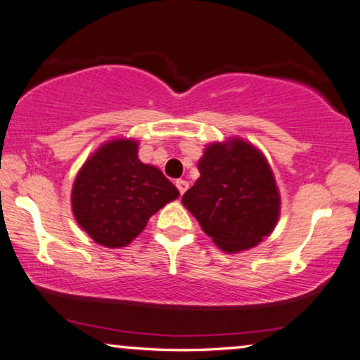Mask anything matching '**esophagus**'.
<instances>
[{
    "label": "esophagus",
    "instance_id": "obj_1",
    "mask_svg": "<svg viewBox=\"0 0 360 360\" xmlns=\"http://www.w3.org/2000/svg\"><path fill=\"white\" fill-rule=\"evenodd\" d=\"M175 185H176V188H179V191H180V195H184L185 191H186V188H188V181L186 180H176L175 181Z\"/></svg>",
    "mask_w": 360,
    "mask_h": 360
}]
</instances>
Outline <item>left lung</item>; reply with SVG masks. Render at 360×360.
Returning <instances> with one entry per match:
<instances>
[{"label": "left lung", "mask_w": 360, "mask_h": 360, "mask_svg": "<svg viewBox=\"0 0 360 360\" xmlns=\"http://www.w3.org/2000/svg\"><path fill=\"white\" fill-rule=\"evenodd\" d=\"M200 179L181 202L228 253L253 248L273 231L279 193L264 157L248 142L213 143L198 162Z\"/></svg>", "instance_id": "left-lung-1"}]
</instances>
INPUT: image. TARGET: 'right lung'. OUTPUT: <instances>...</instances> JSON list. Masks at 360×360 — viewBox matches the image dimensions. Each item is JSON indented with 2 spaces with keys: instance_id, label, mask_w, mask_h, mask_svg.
Listing matches in <instances>:
<instances>
[{
  "instance_id": "1",
  "label": "right lung",
  "mask_w": 360,
  "mask_h": 360,
  "mask_svg": "<svg viewBox=\"0 0 360 360\" xmlns=\"http://www.w3.org/2000/svg\"><path fill=\"white\" fill-rule=\"evenodd\" d=\"M176 197L179 190L160 170L139 160L137 142L117 139L84 163L72 186V212L96 243L120 248Z\"/></svg>"
}]
</instances>
